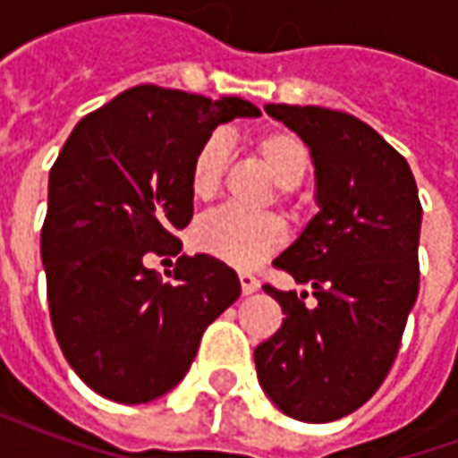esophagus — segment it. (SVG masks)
Segmentation results:
<instances>
[{"label": "esophagus", "instance_id": "obj_1", "mask_svg": "<svg viewBox=\"0 0 458 458\" xmlns=\"http://www.w3.org/2000/svg\"><path fill=\"white\" fill-rule=\"evenodd\" d=\"M240 287H242V294L248 297V294H255L259 289V282L252 275H248V272H242L240 275Z\"/></svg>", "mask_w": 458, "mask_h": 458}]
</instances>
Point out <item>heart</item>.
Listing matches in <instances>:
<instances>
[{
  "mask_svg": "<svg viewBox=\"0 0 458 458\" xmlns=\"http://www.w3.org/2000/svg\"><path fill=\"white\" fill-rule=\"evenodd\" d=\"M252 147L267 166L282 191L301 183L309 169V147L289 130H265L252 137ZM228 166V140L213 134L193 154L189 171V189L196 200H210L220 191ZM284 225L269 213H245L238 208H220L200 220L193 230V245L208 258L230 267H258L262 259L284 245Z\"/></svg>",
  "mask_w": 458,
  "mask_h": 458,
  "instance_id": "obj_1",
  "label": "heart"
}]
</instances>
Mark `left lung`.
I'll use <instances>...</instances> for the list:
<instances>
[{"label": "left lung", "mask_w": 458, "mask_h": 458, "mask_svg": "<svg viewBox=\"0 0 458 458\" xmlns=\"http://www.w3.org/2000/svg\"><path fill=\"white\" fill-rule=\"evenodd\" d=\"M304 140L318 213L275 267L307 292H279L284 321L255 348L258 380L299 422H334L383 385L420 292L422 206L410 164L358 117L317 105H265Z\"/></svg>", "instance_id": "1"}]
</instances>
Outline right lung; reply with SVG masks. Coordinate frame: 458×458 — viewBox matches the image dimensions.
Here are the masks:
<instances>
[{"mask_svg":"<svg viewBox=\"0 0 458 458\" xmlns=\"http://www.w3.org/2000/svg\"><path fill=\"white\" fill-rule=\"evenodd\" d=\"M235 117L259 110L242 98L137 85L85 114L48 174L51 324L65 360L107 400L141 404L176 387L206 327L240 297L235 269L208 255L176 259L171 282L144 265L149 252H181L193 154Z\"/></svg>","mask_w":458,"mask_h":458,"instance_id":"obj_1","label":"right lung"}]
</instances>
